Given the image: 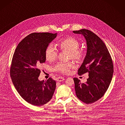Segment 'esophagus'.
<instances>
[{
  "mask_svg": "<svg viewBox=\"0 0 125 125\" xmlns=\"http://www.w3.org/2000/svg\"><path fill=\"white\" fill-rule=\"evenodd\" d=\"M65 79L63 78V77H60V76H59V77L57 78L56 79V81H58V82H61V81H63V80H64Z\"/></svg>",
  "mask_w": 125,
  "mask_h": 125,
  "instance_id": "1",
  "label": "esophagus"
}]
</instances>
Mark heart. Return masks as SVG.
Masks as SVG:
<instances>
[{"label": "heart", "instance_id": "1", "mask_svg": "<svg viewBox=\"0 0 125 125\" xmlns=\"http://www.w3.org/2000/svg\"><path fill=\"white\" fill-rule=\"evenodd\" d=\"M58 45L62 50L69 51L70 57L76 61H80L83 57V51L79 49L80 43L75 38L68 37L63 38L59 42ZM45 56L49 62H52L56 59L57 52L53 45L49 44L47 46L45 51ZM74 67V65L72 62H59L54 66V70L64 74H68Z\"/></svg>", "mask_w": 125, "mask_h": 125}]
</instances>
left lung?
Listing matches in <instances>:
<instances>
[{
	"label": "left lung",
	"mask_w": 125,
	"mask_h": 125,
	"mask_svg": "<svg viewBox=\"0 0 125 125\" xmlns=\"http://www.w3.org/2000/svg\"><path fill=\"white\" fill-rule=\"evenodd\" d=\"M84 36L87 41V54L78 74L87 73L89 78L85 83L73 78L76 95L86 104L94 103L103 97L111 81L114 65L107 47L100 37L91 31L82 29L73 31Z\"/></svg>",
	"instance_id": "obj_1"
}]
</instances>
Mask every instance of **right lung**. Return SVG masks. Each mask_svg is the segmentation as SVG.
I'll list each match as a JSON object with an SVG mask.
<instances>
[{"label":"right lung","instance_id":"add662e5","mask_svg":"<svg viewBox=\"0 0 125 125\" xmlns=\"http://www.w3.org/2000/svg\"><path fill=\"white\" fill-rule=\"evenodd\" d=\"M57 33H34L18 44L14 53L10 75L14 87L28 103L41 106L52 99L56 82L51 78L40 81V66L46 61L45 51Z\"/></svg>","mask_w":125,"mask_h":125}]
</instances>
